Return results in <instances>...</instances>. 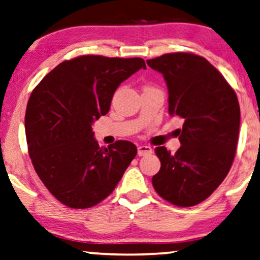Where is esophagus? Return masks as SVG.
I'll return each mask as SVG.
<instances>
[{
  "mask_svg": "<svg viewBox=\"0 0 260 260\" xmlns=\"http://www.w3.org/2000/svg\"><path fill=\"white\" fill-rule=\"evenodd\" d=\"M137 153L140 156H144V155H149L153 153V149L149 146H140L137 148Z\"/></svg>",
  "mask_w": 260,
  "mask_h": 260,
  "instance_id": "obj_1",
  "label": "esophagus"
}]
</instances>
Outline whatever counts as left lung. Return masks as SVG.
<instances>
[{
	"label": "left lung",
	"instance_id": "1",
	"mask_svg": "<svg viewBox=\"0 0 260 260\" xmlns=\"http://www.w3.org/2000/svg\"><path fill=\"white\" fill-rule=\"evenodd\" d=\"M168 88V112L183 119L181 147L171 154L155 148L161 168L151 183L165 201L192 207L210 196L233 164L240 127V106L234 89L203 57L166 53L148 59Z\"/></svg>",
	"mask_w": 260,
	"mask_h": 260
}]
</instances>
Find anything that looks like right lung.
Listing matches in <instances>:
<instances>
[{
  "label": "right lung",
  "mask_w": 260,
  "mask_h": 260,
  "mask_svg": "<svg viewBox=\"0 0 260 260\" xmlns=\"http://www.w3.org/2000/svg\"><path fill=\"white\" fill-rule=\"evenodd\" d=\"M142 58L83 55L64 60L33 89L25 131L33 167L60 203L86 209L110 196L137 154L127 141L101 148L94 120L109 112L118 86Z\"/></svg>",
  "instance_id": "add662e5"
}]
</instances>
